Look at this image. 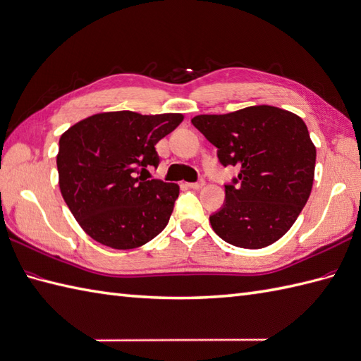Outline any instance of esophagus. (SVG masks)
<instances>
[{
    "label": "esophagus",
    "instance_id": "esophagus-1",
    "mask_svg": "<svg viewBox=\"0 0 361 361\" xmlns=\"http://www.w3.org/2000/svg\"><path fill=\"white\" fill-rule=\"evenodd\" d=\"M204 186V181L200 180V181H195V183H188V188L190 189H201Z\"/></svg>",
    "mask_w": 361,
    "mask_h": 361
}]
</instances>
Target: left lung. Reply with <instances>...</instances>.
<instances>
[{"label":"left lung","instance_id":"obj_1","mask_svg":"<svg viewBox=\"0 0 361 361\" xmlns=\"http://www.w3.org/2000/svg\"><path fill=\"white\" fill-rule=\"evenodd\" d=\"M192 124L219 149L224 167L240 169L237 178L224 184L221 209L209 216L216 235L245 249L280 240L312 190L317 150L305 121L263 104L224 115H197Z\"/></svg>","mask_w":361,"mask_h":361}]
</instances>
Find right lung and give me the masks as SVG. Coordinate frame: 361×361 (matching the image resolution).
Returning <instances> with one entry per match:
<instances>
[{
    "label": "right lung",
    "mask_w": 361,
    "mask_h": 361,
    "mask_svg": "<svg viewBox=\"0 0 361 361\" xmlns=\"http://www.w3.org/2000/svg\"><path fill=\"white\" fill-rule=\"evenodd\" d=\"M183 121L181 114L130 111L92 115L60 138V190L90 238L112 249H133L169 223L178 184L149 178L160 164L155 145Z\"/></svg>",
    "instance_id": "1"
}]
</instances>
